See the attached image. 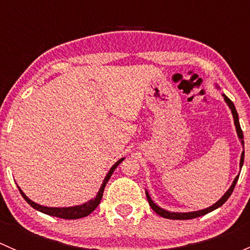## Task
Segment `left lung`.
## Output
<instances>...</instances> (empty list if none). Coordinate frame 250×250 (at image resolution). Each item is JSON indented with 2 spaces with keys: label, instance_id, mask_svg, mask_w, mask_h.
Wrapping results in <instances>:
<instances>
[{
  "label": "left lung",
  "instance_id": "left-lung-1",
  "mask_svg": "<svg viewBox=\"0 0 250 250\" xmlns=\"http://www.w3.org/2000/svg\"><path fill=\"white\" fill-rule=\"evenodd\" d=\"M224 99H225L226 104L229 105V107L231 109V112H232V116H233V120H234V125H236V130H237V135H238L239 140H241L242 145H244V140H243V132H242L241 129V125H239V121H238V113H237L236 111V107H234L233 103L231 102L230 99H229L228 97H226L225 94H223ZM243 162H244V151L242 152L241 155V162H239V167L242 168V166H243ZM238 175L234 178L232 185L230 186V188H229L228 191H226L225 195L223 196V197L220 198V200L218 201L216 203H214L213 206H210L209 208H206V209H202V210H197V211H190V213H174V211H168V210H165V209H162L161 207H158L157 204L153 203V201L151 200V197L148 196V192L146 191V198H147L148 201V204L151 206V208L155 210V213H157L158 215L162 216V218H166V219H173V220H188V219H195V218H198V216H202L204 215V214L207 213H210V211H213L214 209L219 208V207L223 206L224 203L226 202V201L229 200V197L231 196V193L233 192V188L234 186H236V183L237 180H238Z\"/></svg>",
  "mask_w": 250,
  "mask_h": 250
}]
</instances>
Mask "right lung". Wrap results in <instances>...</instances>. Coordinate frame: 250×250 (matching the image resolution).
<instances>
[{
  "label": "right lung",
  "mask_w": 250,
  "mask_h": 250,
  "mask_svg": "<svg viewBox=\"0 0 250 250\" xmlns=\"http://www.w3.org/2000/svg\"><path fill=\"white\" fill-rule=\"evenodd\" d=\"M123 160H125V158H121V160H118L117 162H116L115 165L111 167L109 173L106 174L104 181H103L102 188H100V190L98 191V195L95 196L93 200H90V201H88V202L81 204V206L67 207V208H54V207H44V206H41V204L35 203L34 201H31L30 198H27L26 195H25V193L22 192L21 190H20V188H19V191H20V193H21L22 197H24V200L26 201V202L32 207V208H35L36 210H39V211H42V213H44V214H48V215L57 216V218H62V219H81V218H84V216L89 215V214L92 213V211L94 210V209L97 208L98 206H99L100 201H102V198H103V193H104V188H105V186H106L107 181H109L111 175H112L113 170L117 168V166L120 165V163L122 162Z\"/></svg>",
  "instance_id": "1"
}]
</instances>
